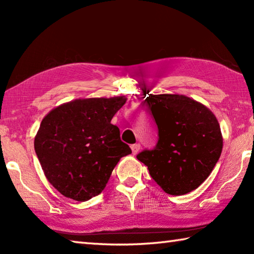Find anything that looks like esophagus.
Masks as SVG:
<instances>
[{
	"label": "esophagus",
	"mask_w": 254,
	"mask_h": 254,
	"mask_svg": "<svg viewBox=\"0 0 254 254\" xmlns=\"http://www.w3.org/2000/svg\"><path fill=\"white\" fill-rule=\"evenodd\" d=\"M140 149H141V145L139 143H135V144H132L131 145V150H132V153L133 154H136L137 152L140 151Z\"/></svg>",
	"instance_id": "34e87169"
}]
</instances>
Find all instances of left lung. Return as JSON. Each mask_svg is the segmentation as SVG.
<instances>
[{
  "mask_svg": "<svg viewBox=\"0 0 254 254\" xmlns=\"http://www.w3.org/2000/svg\"><path fill=\"white\" fill-rule=\"evenodd\" d=\"M148 104L159 140L153 150L137 154V160L167 194H188L207 179L221 157L220 124L212 111L185 95L150 94Z\"/></svg>",
  "mask_w": 254,
  "mask_h": 254,
  "instance_id": "obj_1",
  "label": "left lung"
}]
</instances>
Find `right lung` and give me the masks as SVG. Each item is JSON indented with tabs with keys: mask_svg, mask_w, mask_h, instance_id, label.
<instances>
[{
	"mask_svg": "<svg viewBox=\"0 0 254 254\" xmlns=\"http://www.w3.org/2000/svg\"><path fill=\"white\" fill-rule=\"evenodd\" d=\"M126 102V96L78 98L42 119L34 150L60 194L77 201L101 194L120 159L132 152L111 123Z\"/></svg>",
	"mask_w": 254,
	"mask_h": 254,
	"instance_id": "1",
	"label": "right lung"
}]
</instances>
